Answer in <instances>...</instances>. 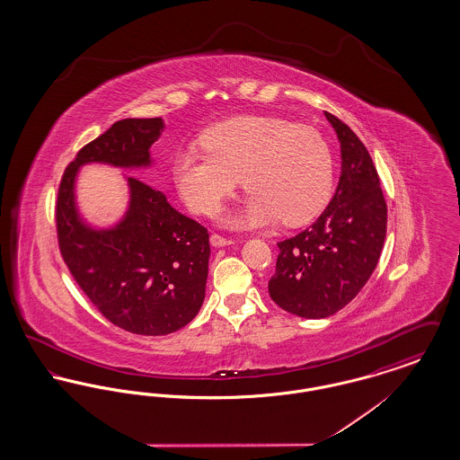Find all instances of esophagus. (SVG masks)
Listing matches in <instances>:
<instances>
[{
  "mask_svg": "<svg viewBox=\"0 0 460 460\" xmlns=\"http://www.w3.org/2000/svg\"><path fill=\"white\" fill-rule=\"evenodd\" d=\"M210 243L214 244V246H226V244H233L234 240H231V238H226V236H222L219 233H214L212 236H210Z\"/></svg>",
  "mask_w": 460,
  "mask_h": 460,
  "instance_id": "obj_1",
  "label": "esophagus"
}]
</instances>
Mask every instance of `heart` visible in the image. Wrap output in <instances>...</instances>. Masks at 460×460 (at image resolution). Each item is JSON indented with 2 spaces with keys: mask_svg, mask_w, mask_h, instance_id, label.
<instances>
[{
  "mask_svg": "<svg viewBox=\"0 0 460 460\" xmlns=\"http://www.w3.org/2000/svg\"><path fill=\"white\" fill-rule=\"evenodd\" d=\"M201 148H186L172 162L175 188L190 210L212 214L233 195L243 175L250 191L233 226L281 219L304 226L328 205L334 182L332 154L314 128L274 115H240L210 126Z\"/></svg>",
  "mask_w": 460,
  "mask_h": 460,
  "instance_id": "b5f03b06",
  "label": "heart"
}]
</instances>
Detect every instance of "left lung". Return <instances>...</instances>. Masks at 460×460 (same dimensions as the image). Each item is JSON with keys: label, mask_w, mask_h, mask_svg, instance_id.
<instances>
[{"label": "left lung", "mask_w": 460, "mask_h": 460, "mask_svg": "<svg viewBox=\"0 0 460 460\" xmlns=\"http://www.w3.org/2000/svg\"><path fill=\"white\" fill-rule=\"evenodd\" d=\"M341 146V175L328 208L310 227L279 241L269 295L286 312L323 319L358 295L386 238L388 208L371 155L358 136L326 111Z\"/></svg>", "instance_id": "8db88e82"}]
</instances>
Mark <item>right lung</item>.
<instances>
[{"instance_id": "obj_1", "label": "right lung", "mask_w": 460, "mask_h": 460, "mask_svg": "<svg viewBox=\"0 0 460 460\" xmlns=\"http://www.w3.org/2000/svg\"><path fill=\"white\" fill-rule=\"evenodd\" d=\"M162 129L160 117L115 122L66 165L55 207L58 250L74 281L111 324L145 336L174 332L195 319L208 276L207 227L179 214L160 190L129 175L126 219L115 229L93 231L75 214L74 177L88 162L148 165Z\"/></svg>"}]
</instances>
